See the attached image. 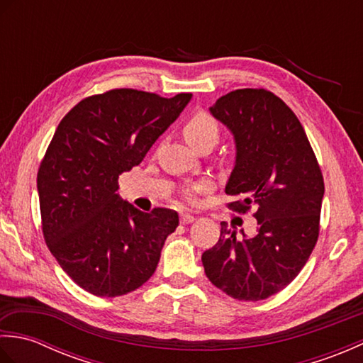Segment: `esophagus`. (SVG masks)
Here are the masks:
<instances>
[{
	"instance_id": "1",
	"label": "esophagus",
	"mask_w": 363,
	"mask_h": 363,
	"mask_svg": "<svg viewBox=\"0 0 363 363\" xmlns=\"http://www.w3.org/2000/svg\"><path fill=\"white\" fill-rule=\"evenodd\" d=\"M195 221V217L191 213H187V212H182L181 213V223L182 225H190V223Z\"/></svg>"
}]
</instances>
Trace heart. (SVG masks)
Masks as SVG:
<instances>
[{"instance_id":"obj_1","label":"heart","mask_w":363,"mask_h":363,"mask_svg":"<svg viewBox=\"0 0 363 363\" xmlns=\"http://www.w3.org/2000/svg\"><path fill=\"white\" fill-rule=\"evenodd\" d=\"M184 135H186L187 142L194 146H198L201 143H212L215 145L218 142L220 137V129L217 121H215L211 115L207 113H195L194 117L187 120L186 125H184ZM206 187L204 182L195 184L194 190H203Z\"/></svg>"}]
</instances>
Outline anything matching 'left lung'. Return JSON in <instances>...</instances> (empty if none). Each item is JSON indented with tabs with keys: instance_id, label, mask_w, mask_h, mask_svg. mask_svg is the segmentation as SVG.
<instances>
[{
	"instance_id": "8db88e82",
	"label": "left lung",
	"mask_w": 363,
	"mask_h": 363,
	"mask_svg": "<svg viewBox=\"0 0 363 363\" xmlns=\"http://www.w3.org/2000/svg\"><path fill=\"white\" fill-rule=\"evenodd\" d=\"M234 135L235 162L226 194L240 195L237 212L256 207L257 230L237 237L221 223L220 238L203 254L209 281L240 301L276 295L306 265L320 230L325 181L304 128L281 98L240 89L209 107Z\"/></svg>"
}]
</instances>
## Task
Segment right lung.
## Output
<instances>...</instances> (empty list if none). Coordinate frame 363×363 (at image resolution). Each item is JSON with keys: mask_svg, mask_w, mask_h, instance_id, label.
<instances>
[{"mask_svg": "<svg viewBox=\"0 0 363 363\" xmlns=\"http://www.w3.org/2000/svg\"><path fill=\"white\" fill-rule=\"evenodd\" d=\"M190 99L117 89L82 99L59 123L37 174L43 237L91 295H126L156 272L179 217L121 199L118 176L140 164Z\"/></svg>", "mask_w": 363, "mask_h": 363, "instance_id": "add662e5", "label": "right lung"}]
</instances>
